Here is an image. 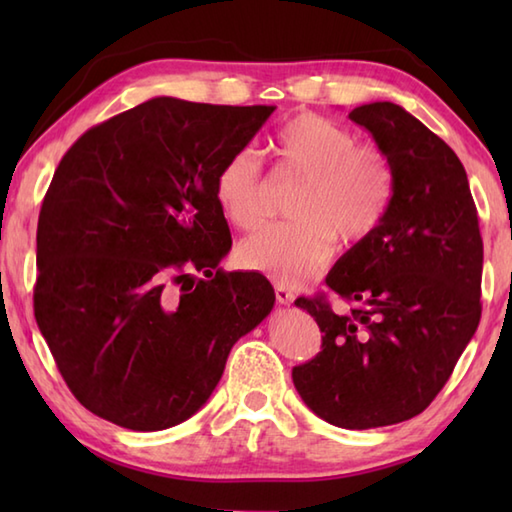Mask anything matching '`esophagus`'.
Wrapping results in <instances>:
<instances>
[{"mask_svg":"<svg viewBox=\"0 0 512 512\" xmlns=\"http://www.w3.org/2000/svg\"><path fill=\"white\" fill-rule=\"evenodd\" d=\"M275 297H277V301L281 303V306H288V303H292V299H295V295H292V290L286 288V286H281V284L275 286Z\"/></svg>","mask_w":512,"mask_h":512,"instance_id":"34e87169","label":"esophagus"}]
</instances>
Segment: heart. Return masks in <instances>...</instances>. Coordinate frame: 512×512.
Wrapping results in <instances>:
<instances>
[{"instance_id":"obj_1","label":"heart","mask_w":512,"mask_h":512,"mask_svg":"<svg viewBox=\"0 0 512 512\" xmlns=\"http://www.w3.org/2000/svg\"><path fill=\"white\" fill-rule=\"evenodd\" d=\"M277 171L303 180L292 204L297 222L266 226L237 246V262L281 286H301L330 262L334 239L352 248L385 224L396 171L376 145L319 114L303 112L277 129ZM270 182L253 147H239L217 169L215 200L233 226L253 231L268 217Z\"/></svg>"}]
</instances>
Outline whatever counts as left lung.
Returning <instances> with one entry per match:
<instances>
[{
  "label": "left lung",
  "mask_w": 512,
  "mask_h": 512,
  "mask_svg": "<svg viewBox=\"0 0 512 512\" xmlns=\"http://www.w3.org/2000/svg\"><path fill=\"white\" fill-rule=\"evenodd\" d=\"M347 116L389 156L396 193L378 233L325 279L350 308L295 301L323 343L292 383L325 422L374 429L418 416L453 374L482 317L484 244L466 171L440 136L389 101Z\"/></svg>",
  "instance_id": "left-lung-1"
}]
</instances>
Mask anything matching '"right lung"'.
I'll return each instance as SVG.
<instances>
[{"label": "right lung", "instance_id": "right-lung-1", "mask_svg": "<svg viewBox=\"0 0 512 512\" xmlns=\"http://www.w3.org/2000/svg\"><path fill=\"white\" fill-rule=\"evenodd\" d=\"M275 112L158 96L65 151L37 226L35 319L74 398L132 431L191 418L275 290L224 273L215 176Z\"/></svg>", "mask_w": 512, "mask_h": 512}]
</instances>
